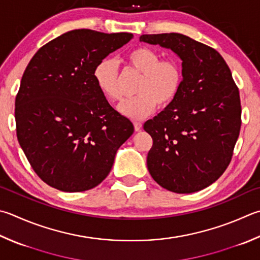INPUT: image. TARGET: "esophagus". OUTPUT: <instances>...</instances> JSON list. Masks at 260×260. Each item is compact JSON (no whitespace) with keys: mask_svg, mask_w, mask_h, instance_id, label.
<instances>
[{"mask_svg":"<svg viewBox=\"0 0 260 260\" xmlns=\"http://www.w3.org/2000/svg\"><path fill=\"white\" fill-rule=\"evenodd\" d=\"M141 128H142V124H141V122H139V121H135L134 122V129H135V132L141 131Z\"/></svg>","mask_w":260,"mask_h":260,"instance_id":"1","label":"esophagus"}]
</instances>
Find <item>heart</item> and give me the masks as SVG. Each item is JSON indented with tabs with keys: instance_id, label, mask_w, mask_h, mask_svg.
Segmentation results:
<instances>
[{
	"instance_id": "b5f03b06",
	"label": "heart",
	"mask_w": 260,
	"mask_h": 260,
	"mask_svg": "<svg viewBox=\"0 0 260 260\" xmlns=\"http://www.w3.org/2000/svg\"><path fill=\"white\" fill-rule=\"evenodd\" d=\"M126 62L140 74L136 83L135 96L119 103L118 111L131 119H143L159 105H171L182 87L184 73L175 59L160 60L153 49L141 46L126 54ZM94 81L100 92L111 101L121 98L116 61L111 58L101 60L94 69Z\"/></svg>"
}]
</instances>
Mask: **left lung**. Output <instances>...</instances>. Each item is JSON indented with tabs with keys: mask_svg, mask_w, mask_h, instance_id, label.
<instances>
[{
	"mask_svg": "<svg viewBox=\"0 0 260 260\" xmlns=\"http://www.w3.org/2000/svg\"><path fill=\"white\" fill-rule=\"evenodd\" d=\"M140 42L172 50L182 60L178 95L143 128L153 145L150 175L175 193H193L220 177L241 127V103L232 73L218 52L188 36L142 35Z\"/></svg>",
	"mask_w": 260,
	"mask_h": 260,
	"instance_id": "8db88e82",
	"label": "left lung"
}]
</instances>
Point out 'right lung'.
<instances>
[{
    "instance_id": "obj_1",
    "label": "right lung",
    "mask_w": 260,
    "mask_h": 260,
    "mask_svg": "<svg viewBox=\"0 0 260 260\" xmlns=\"http://www.w3.org/2000/svg\"><path fill=\"white\" fill-rule=\"evenodd\" d=\"M133 39L129 32H64L36 52L16 98L17 138L42 181L63 192L99 185L132 121L112 108L94 81L106 56Z\"/></svg>"
}]
</instances>
